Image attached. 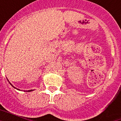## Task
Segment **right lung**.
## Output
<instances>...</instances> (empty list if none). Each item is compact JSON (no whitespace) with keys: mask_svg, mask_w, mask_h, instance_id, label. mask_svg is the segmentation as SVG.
Here are the masks:
<instances>
[{"mask_svg":"<svg viewBox=\"0 0 121 121\" xmlns=\"http://www.w3.org/2000/svg\"><path fill=\"white\" fill-rule=\"evenodd\" d=\"M9 84H10V83H9ZM10 84L11 85V84ZM12 86H13V85H12ZM13 87H14V88H15L14 86H13ZM17 90H19V89H17ZM33 91V90H28V91H26V92H27V91L30 92V91Z\"/></svg>","mask_w":121,"mask_h":121,"instance_id":"right-lung-1","label":"right lung"}]
</instances>
